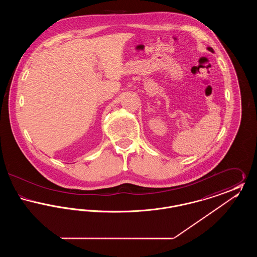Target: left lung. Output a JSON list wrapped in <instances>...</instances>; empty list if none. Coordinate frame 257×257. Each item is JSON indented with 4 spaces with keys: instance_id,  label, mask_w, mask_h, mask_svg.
I'll list each match as a JSON object with an SVG mask.
<instances>
[{
    "instance_id": "1",
    "label": "left lung",
    "mask_w": 257,
    "mask_h": 257,
    "mask_svg": "<svg viewBox=\"0 0 257 257\" xmlns=\"http://www.w3.org/2000/svg\"><path fill=\"white\" fill-rule=\"evenodd\" d=\"M207 49L209 50V51H210V52H212V53H214V50L212 49V48H211V47H208Z\"/></svg>"
}]
</instances>
